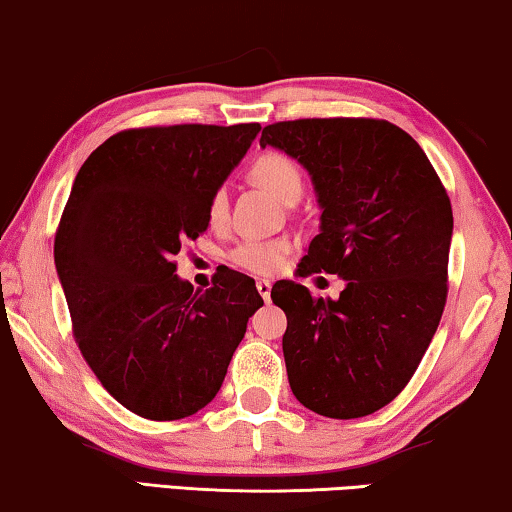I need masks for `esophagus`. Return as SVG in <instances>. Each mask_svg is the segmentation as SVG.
Returning a JSON list of instances; mask_svg holds the SVG:
<instances>
[{
    "instance_id": "esophagus-1",
    "label": "esophagus",
    "mask_w": 512,
    "mask_h": 512,
    "mask_svg": "<svg viewBox=\"0 0 512 512\" xmlns=\"http://www.w3.org/2000/svg\"><path fill=\"white\" fill-rule=\"evenodd\" d=\"M257 292L264 301L271 299V282L269 280H257Z\"/></svg>"
}]
</instances>
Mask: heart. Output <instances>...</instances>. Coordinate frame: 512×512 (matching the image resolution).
I'll return each mask as SVG.
<instances>
[{"instance_id": "b5f03b06", "label": "heart", "mask_w": 512, "mask_h": 512, "mask_svg": "<svg viewBox=\"0 0 512 512\" xmlns=\"http://www.w3.org/2000/svg\"><path fill=\"white\" fill-rule=\"evenodd\" d=\"M250 179H253L259 188H264L271 197L280 202H289L301 195V170L292 158L285 154H271L259 156L253 165H250ZM227 218V193L218 188L209 200V220L211 225H220ZM289 253L287 241H246L232 253V262L241 269L250 273H259V276H271L276 273L285 257Z\"/></svg>"}]
</instances>
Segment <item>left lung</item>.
<instances>
[{"label": "left lung", "mask_w": 512, "mask_h": 512, "mask_svg": "<svg viewBox=\"0 0 512 512\" xmlns=\"http://www.w3.org/2000/svg\"><path fill=\"white\" fill-rule=\"evenodd\" d=\"M259 147L301 163L315 188L319 234L299 273L345 280L338 299L292 280L271 289L287 315L292 393L319 416L375 414L407 386L444 312L451 200L418 142L388 121H280Z\"/></svg>", "instance_id": "left-lung-1"}]
</instances>
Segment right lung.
Masks as SVG:
<instances>
[{"instance_id": "right-lung-1", "label": "right lung", "mask_w": 512, "mask_h": 512, "mask_svg": "<svg viewBox=\"0 0 512 512\" xmlns=\"http://www.w3.org/2000/svg\"><path fill=\"white\" fill-rule=\"evenodd\" d=\"M259 124L137 128L105 140L75 174L55 266L78 347L114 400L177 421L216 398L248 319L255 280L225 269L207 292L177 276L186 241Z\"/></svg>"}]
</instances>
